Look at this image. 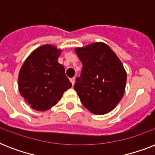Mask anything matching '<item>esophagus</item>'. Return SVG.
Returning a JSON list of instances; mask_svg holds the SVG:
<instances>
[{
  "label": "esophagus",
  "mask_w": 155,
  "mask_h": 155,
  "mask_svg": "<svg viewBox=\"0 0 155 155\" xmlns=\"http://www.w3.org/2000/svg\"><path fill=\"white\" fill-rule=\"evenodd\" d=\"M71 83V84H72V86L74 84H75V78H71L70 80Z\"/></svg>",
  "instance_id": "esophagus-1"
}]
</instances>
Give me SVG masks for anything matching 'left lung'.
<instances>
[{
	"label": "left lung",
	"instance_id": "8db88e82",
	"mask_svg": "<svg viewBox=\"0 0 155 155\" xmlns=\"http://www.w3.org/2000/svg\"><path fill=\"white\" fill-rule=\"evenodd\" d=\"M82 62L80 77L74 89L91 113L103 115L122 99L127 75L117 54L104 42H95L75 50Z\"/></svg>",
	"mask_w": 155,
	"mask_h": 155
}]
</instances>
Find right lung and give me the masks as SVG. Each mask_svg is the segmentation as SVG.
Segmentation results:
<instances>
[{"label":"right lung","mask_w":155,"mask_h":155,"mask_svg":"<svg viewBox=\"0 0 155 155\" xmlns=\"http://www.w3.org/2000/svg\"><path fill=\"white\" fill-rule=\"evenodd\" d=\"M61 50L52 45H43L35 50L23 63L18 75L21 96L30 107L46 111L71 87L65 75V68L58 63Z\"/></svg>","instance_id":"obj_1"}]
</instances>
